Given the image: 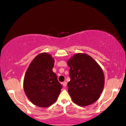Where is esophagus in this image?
Returning <instances> with one entry per match:
<instances>
[{
    "label": "esophagus",
    "instance_id": "34e87169",
    "mask_svg": "<svg viewBox=\"0 0 126 126\" xmlns=\"http://www.w3.org/2000/svg\"><path fill=\"white\" fill-rule=\"evenodd\" d=\"M62 85L63 86H64V87H65L67 86V82L65 81H63V82H62Z\"/></svg>",
    "mask_w": 126,
    "mask_h": 126
}]
</instances>
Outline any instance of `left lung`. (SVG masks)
<instances>
[{"mask_svg": "<svg viewBox=\"0 0 126 126\" xmlns=\"http://www.w3.org/2000/svg\"><path fill=\"white\" fill-rule=\"evenodd\" d=\"M70 67L68 93L78 105L93 104L100 97L103 90V72L95 60L88 55L77 54L67 62Z\"/></svg>", "mask_w": 126, "mask_h": 126, "instance_id": "obj_1", "label": "left lung"}]
</instances>
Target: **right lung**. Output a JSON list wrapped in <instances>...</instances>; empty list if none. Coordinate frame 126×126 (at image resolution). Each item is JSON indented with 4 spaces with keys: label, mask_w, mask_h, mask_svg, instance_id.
<instances>
[{
    "label": "right lung",
    "mask_w": 126,
    "mask_h": 126,
    "mask_svg": "<svg viewBox=\"0 0 126 126\" xmlns=\"http://www.w3.org/2000/svg\"><path fill=\"white\" fill-rule=\"evenodd\" d=\"M54 60L47 53L37 55L28 67L24 78L26 95L33 104L47 107L54 104L62 88L52 71Z\"/></svg>",
    "instance_id": "right-lung-1"
}]
</instances>
